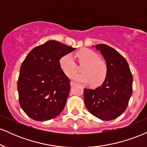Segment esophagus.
Returning <instances> with one entry per match:
<instances>
[{
  "instance_id": "34e87169",
  "label": "esophagus",
  "mask_w": 147,
  "mask_h": 147,
  "mask_svg": "<svg viewBox=\"0 0 147 147\" xmlns=\"http://www.w3.org/2000/svg\"><path fill=\"white\" fill-rule=\"evenodd\" d=\"M75 84H76L75 82H72V81H71V82H70V86H75Z\"/></svg>"
}]
</instances>
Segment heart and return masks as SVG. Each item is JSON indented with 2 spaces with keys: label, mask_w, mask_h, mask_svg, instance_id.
I'll use <instances>...</instances> for the list:
<instances>
[{
  "label": "heart",
  "mask_w": 147,
  "mask_h": 147,
  "mask_svg": "<svg viewBox=\"0 0 147 147\" xmlns=\"http://www.w3.org/2000/svg\"><path fill=\"white\" fill-rule=\"evenodd\" d=\"M82 73L75 74L71 78L80 83H90L97 86L104 82L108 74V66L105 61L99 59V55L90 49H82L76 53ZM59 65L64 73L70 77L77 70V65L70 54L63 55L59 60Z\"/></svg>",
  "instance_id": "1"
}]
</instances>
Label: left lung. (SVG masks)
Wrapping results in <instances>:
<instances>
[{
    "label": "left lung",
    "instance_id": "8db88e82",
    "mask_svg": "<svg viewBox=\"0 0 147 147\" xmlns=\"http://www.w3.org/2000/svg\"><path fill=\"white\" fill-rule=\"evenodd\" d=\"M95 48L106 61L108 74L102 86L95 89L84 88V102L96 117L112 120L127 107L133 92V76L126 60L117 50L105 44L96 45Z\"/></svg>",
    "mask_w": 147,
    "mask_h": 147
}]
</instances>
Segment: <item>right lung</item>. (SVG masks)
<instances>
[{"label": "right lung", "instance_id": "right-lung-1", "mask_svg": "<svg viewBox=\"0 0 147 147\" xmlns=\"http://www.w3.org/2000/svg\"><path fill=\"white\" fill-rule=\"evenodd\" d=\"M75 49L50 40L32 49L25 57L17 86L20 106L30 118L47 121L63 111L70 81L61 68L59 60Z\"/></svg>", "mask_w": 147, "mask_h": 147}]
</instances>
